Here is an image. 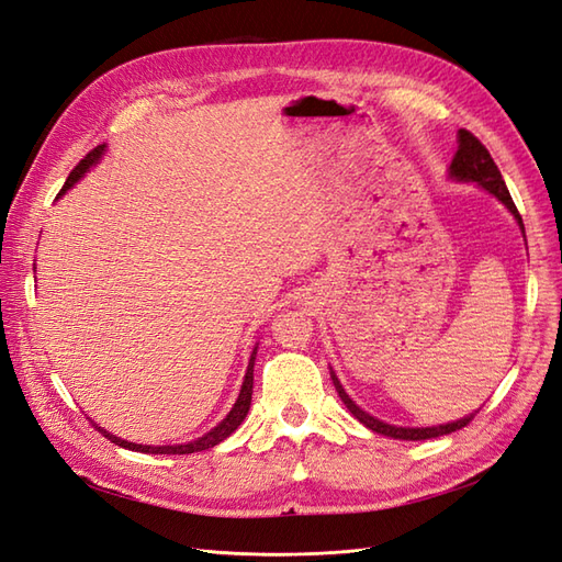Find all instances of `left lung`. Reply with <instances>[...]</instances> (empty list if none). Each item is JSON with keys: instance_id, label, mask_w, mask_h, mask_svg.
I'll return each instance as SVG.
<instances>
[{"instance_id": "obj_1", "label": "left lung", "mask_w": 562, "mask_h": 562, "mask_svg": "<svg viewBox=\"0 0 562 562\" xmlns=\"http://www.w3.org/2000/svg\"><path fill=\"white\" fill-rule=\"evenodd\" d=\"M449 176L456 178V180H463V182H477L480 187H484L486 192H492V194L501 201V204H506V209L515 215V221L520 223V229L525 233L522 215L517 213V209H515V204H513V196H510V192H508L506 182H503V178H501V170H498V166L494 164L492 154H488L484 144H482L477 137H474L472 133H468V131H460V133H458V151H456L453 161H451ZM329 375H333V382H335V386H337V394H339V398L344 401V406H347V408L353 413V418H356L358 423H363L368 429L378 431V435L392 437V439L420 441V439H435V437H441V435H451V431L463 429L465 425H470L474 415L480 413V411H474V413L468 415V418H460V420H456V423L439 425V427H396V425H386V423H382V420H378V418H372L370 413L361 411V408H358V406L353 404V401L349 398V394L344 392V386L339 384V380H337V375H335L333 370H329Z\"/></svg>"}]
</instances>
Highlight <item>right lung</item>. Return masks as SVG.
I'll list each match as a JSON object with an SVG mask.
<instances>
[{"label":"right lung","instance_id":"1","mask_svg":"<svg viewBox=\"0 0 562 562\" xmlns=\"http://www.w3.org/2000/svg\"><path fill=\"white\" fill-rule=\"evenodd\" d=\"M104 149H106V144H99V147H94L88 156L82 158V161L74 168V172H70L68 176V180L64 182V187H61V192H59V196L61 194H66L70 187H74L85 172L90 170V166H94L99 158H102V154H104ZM254 358H256V349H254V353H251V358H249V368H247V375H244V382H241V390H239V396H237V404L233 406V411L227 413V418L223 420V423H218L215 425L209 435H204V437H199V439H194V441H190V443H178V446H142V443H133V441H125V439H119L116 435H109L106 429H102V427H97V431H102V435L109 439V441H113V443H119V446H123V449H131V451H139V453H168V456H184V453H196V451H206V449H213L215 443H221L223 439H227L229 435H233V431L244 423V418H247V413H249V406H251V394H254Z\"/></svg>","mask_w":562,"mask_h":562}]
</instances>
